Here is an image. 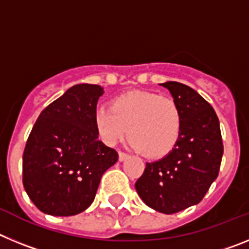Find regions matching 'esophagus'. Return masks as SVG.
I'll return each mask as SVG.
<instances>
[{
    "label": "esophagus",
    "instance_id": "obj_1",
    "mask_svg": "<svg viewBox=\"0 0 249 249\" xmlns=\"http://www.w3.org/2000/svg\"><path fill=\"white\" fill-rule=\"evenodd\" d=\"M128 157H129L128 153H126V152H122V151H118V160H120L121 162L124 160H127Z\"/></svg>",
    "mask_w": 249,
    "mask_h": 249
}]
</instances>
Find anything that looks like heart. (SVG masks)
Segmentation results:
<instances>
[{"label":"heart","mask_w":249,"mask_h":249,"mask_svg":"<svg viewBox=\"0 0 249 249\" xmlns=\"http://www.w3.org/2000/svg\"><path fill=\"white\" fill-rule=\"evenodd\" d=\"M93 121L105 143L113 146L127 133L129 143L148 158L168 155L182 133L179 105L175 98L156 92L136 91L117 96L108 108L96 111Z\"/></svg>","instance_id":"b5f03b06"}]
</instances>
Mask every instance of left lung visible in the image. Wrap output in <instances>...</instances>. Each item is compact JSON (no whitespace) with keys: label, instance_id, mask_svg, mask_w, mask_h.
<instances>
[{"label":"left lung","instance_id":"1","mask_svg":"<svg viewBox=\"0 0 249 249\" xmlns=\"http://www.w3.org/2000/svg\"><path fill=\"white\" fill-rule=\"evenodd\" d=\"M160 86L181 107V137L166 157L146 163L135 187L147 206L172 214L203 199L218 176L223 143L218 117L201 94L173 81Z\"/></svg>","mask_w":249,"mask_h":249}]
</instances>
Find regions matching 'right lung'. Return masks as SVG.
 <instances>
[{"mask_svg": "<svg viewBox=\"0 0 249 249\" xmlns=\"http://www.w3.org/2000/svg\"><path fill=\"white\" fill-rule=\"evenodd\" d=\"M103 89L76 85L46 107L23 151L22 181L31 201L51 215H74L93 202L103 173L118 160L98 141L94 113Z\"/></svg>", "mask_w": 249, "mask_h": 249, "instance_id": "obj_1", "label": "right lung"}]
</instances>
